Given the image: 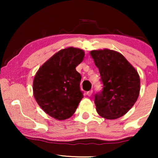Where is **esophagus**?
<instances>
[{
    "label": "esophagus",
    "instance_id": "obj_1",
    "mask_svg": "<svg viewBox=\"0 0 158 158\" xmlns=\"http://www.w3.org/2000/svg\"><path fill=\"white\" fill-rule=\"evenodd\" d=\"M92 94H93V90H89V91H88L87 93H86V94H87L88 96H91Z\"/></svg>",
    "mask_w": 158,
    "mask_h": 158
}]
</instances>
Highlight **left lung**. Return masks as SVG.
Returning <instances> with one entry per match:
<instances>
[{"label": "left lung", "instance_id": "obj_1", "mask_svg": "<svg viewBox=\"0 0 158 158\" xmlns=\"http://www.w3.org/2000/svg\"><path fill=\"white\" fill-rule=\"evenodd\" d=\"M98 68L103 90L95 96L96 111L106 119L126 114L139 95L140 78L136 69L122 54L109 49L90 51Z\"/></svg>", "mask_w": 158, "mask_h": 158}]
</instances>
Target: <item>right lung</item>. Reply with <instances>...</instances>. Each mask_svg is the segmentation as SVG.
I'll use <instances>...</instances> for the list:
<instances>
[{"label": "right lung", "mask_w": 158, "mask_h": 158, "mask_svg": "<svg viewBox=\"0 0 158 158\" xmlns=\"http://www.w3.org/2000/svg\"><path fill=\"white\" fill-rule=\"evenodd\" d=\"M83 49H62L40 67L33 81V94L39 106L57 120L73 115L83 98L81 75L75 68L83 60Z\"/></svg>", "instance_id": "right-lung-1"}]
</instances>
